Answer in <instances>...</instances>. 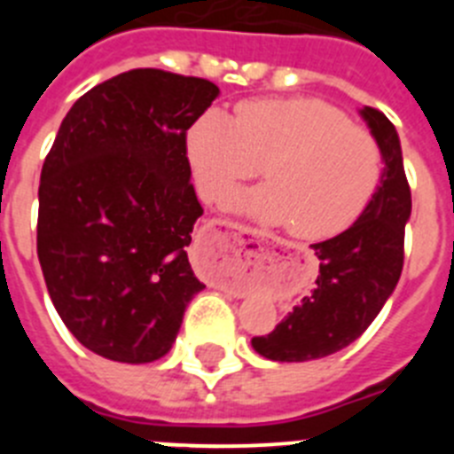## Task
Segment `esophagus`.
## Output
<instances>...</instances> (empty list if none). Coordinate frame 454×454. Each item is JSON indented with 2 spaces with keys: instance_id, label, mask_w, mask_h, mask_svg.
<instances>
[{
  "instance_id": "34e87169",
  "label": "esophagus",
  "mask_w": 454,
  "mask_h": 454,
  "mask_svg": "<svg viewBox=\"0 0 454 454\" xmlns=\"http://www.w3.org/2000/svg\"><path fill=\"white\" fill-rule=\"evenodd\" d=\"M246 236H254V231L243 227V224L230 223V220H211V223L204 227V236H202V246L207 247L208 252H214L215 256L224 259V256H230L231 252L239 254L243 252V243H246ZM215 282H224L227 275H224L223 268H215L211 272Z\"/></svg>"
}]
</instances>
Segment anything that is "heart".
Masks as SVG:
<instances>
[{
    "label": "heart",
    "instance_id": "heart-1",
    "mask_svg": "<svg viewBox=\"0 0 454 454\" xmlns=\"http://www.w3.org/2000/svg\"><path fill=\"white\" fill-rule=\"evenodd\" d=\"M186 156L208 202L254 177L266 184L234 192L227 207L266 224H288L298 239H327L350 227L382 177V152L366 129L320 99H250L236 120L211 108L191 124Z\"/></svg>",
    "mask_w": 454,
    "mask_h": 454
}]
</instances>
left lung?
Wrapping results in <instances>:
<instances>
[{
    "label": "left lung",
    "mask_w": 454,
    "mask_h": 454,
    "mask_svg": "<svg viewBox=\"0 0 454 454\" xmlns=\"http://www.w3.org/2000/svg\"><path fill=\"white\" fill-rule=\"evenodd\" d=\"M359 115L382 152V177L346 231L311 246L320 262L311 295L270 334L252 339V348L270 362H311L343 350L368 330L398 286L404 224L411 215L403 147L387 115L371 106L359 108Z\"/></svg>",
    "instance_id": "left-lung-1"
}]
</instances>
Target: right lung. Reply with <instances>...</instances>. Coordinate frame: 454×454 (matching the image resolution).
I'll use <instances>...</instances> for the list:
<instances>
[{
    "label": "right lung",
    "mask_w": 454,
    "mask_h": 454,
    "mask_svg": "<svg viewBox=\"0 0 454 454\" xmlns=\"http://www.w3.org/2000/svg\"><path fill=\"white\" fill-rule=\"evenodd\" d=\"M218 95L207 79L122 72L72 104L43 163L47 291L72 336L104 359H161L204 288L186 254L204 214L186 131Z\"/></svg>",
    "instance_id": "add662e5"
}]
</instances>
